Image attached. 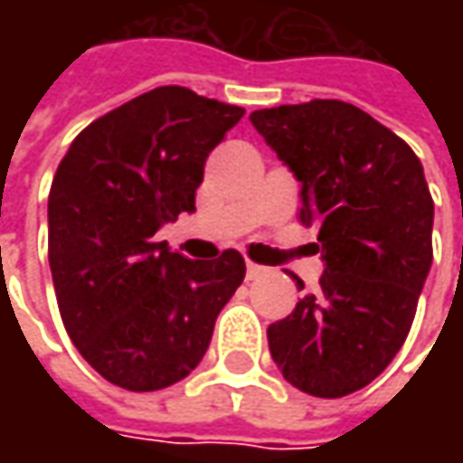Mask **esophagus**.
Instances as JSON below:
<instances>
[{
    "label": "esophagus",
    "mask_w": 463,
    "mask_h": 463,
    "mask_svg": "<svg viewBox=\"0 0 463 463\" xmlns=\"http://www.w3.org/2000/svg\"><path fill=\"white\" fill-rule=\"evenodd\" d=\"M268 273V268H262L258 262H247V280H258Z\"/></svg>",
    "instance_id": "esophagus-1"
}]
</instances>
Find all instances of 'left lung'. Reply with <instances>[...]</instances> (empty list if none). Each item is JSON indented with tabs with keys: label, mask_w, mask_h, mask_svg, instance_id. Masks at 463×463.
Returning a JSON list of instances; mask_svg holds the SVG:
<instances>
[{
	"label": "left lung",
	"mask_w": 463,
	"mask_h": 463,
	"mask_svg": "<svg viewBox=\"0 0 463 463\" xmlns=\"http://www.w3.org/2000/svg\"><path fill=\"white\" fill-rule=\"evenodd\" d=\"M250 120L301 183L298 219L317 226L325 262L319 288L268 327L270 355L296 389L337 400L373 382L412 327L433 262L425 172L400 136L343 99Z\"/></svg>",
	"instance_id": "8db88e82"
}]
</instances>
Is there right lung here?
I'll use <instances>...</instances> for the list:
<instances>
[{"instance_id":"1","label":"right lung","mask_w":463,"mask_h":463,"mask_svg":"<svg viewBox=\"0 0 463 463\" xmlns=\"http://www.w3.org/2000/svg\"><path fill=\"white\" fill-rule=\"evenodd\" d=\"M244 110L156 87L81 131L48 195V262L63 327L102 379L128 392L183 382L208 350L244 258L187 260L159 226L195 211L203 165Z\"/></svg>"}]
</instances>
